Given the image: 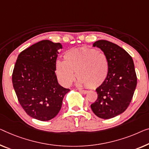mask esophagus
I'll use <instances>...</instances> for the list:
<instances>
[{"label": "esophagus", "instance_id": "1", "mask_svg": "<svg viewBox=\"0 0 149 149\" xmlns=\"http://www.w3.org/2000/svg\"><path fill=\"white\" fill-rule=\"evenodd\" d=\"M79 92H80V93H82V94H87V93L88 92V91H87V90H80V89H79Z\"/></svg>", "mask_w": 149, "mask_h": 149}]
</instances>
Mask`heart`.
Listing matches in <instances>:
<instances>
[{"label": "heart", "instance_id": "heart-1", "mask_svg": "<svg viewBox=\"0 0 149 149\" xmlns=\"http://www.w3.org/2000/svg\"><path fill=\"white\" fill-rule=\"evenodd\" d=\"M64 61L55 63V73L59 81L65 86L72 84L75 78L81 87L96 88L104 83L109 72L108 58L104 53L95 49L82 47L68 51Z\"/></svg>", "mask_w": 149, "mask_h": 149}]
</instances>
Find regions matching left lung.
<instances>
[{"label":"left lung","instance_id":"left-lung-1","mask_svg":"<svg viewBox=\"0 0 149 149\" xmlns=\"http://www.w3.org/2000/svg\"><path fill=\"white\" fill-rule=\"evenodd\" d=\"M93 46L106 55L109 72L104 83L96 90L97 98L91 108L100 118H112L124 112L132 99L137 84L134 62L124 49L110 41L98 40Z\"/></svg>","mask_w":149,"mask_h":149}]
</instances>
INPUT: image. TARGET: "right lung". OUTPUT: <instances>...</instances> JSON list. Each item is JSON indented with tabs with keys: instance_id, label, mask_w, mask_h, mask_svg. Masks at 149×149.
I'll list each match as a JSON object with an SVG mask.
<instances>
[{
	"instance_id": "1",
	"label": "right lung",
	"mask_w": 149,
	"mask_h": 149,
	"mask_svg": "<svg viewBox=\"0 0 149 149\" xmlns=\"http://www.w3.org/2000/svg\"><path fill=\"white\" fill-rule=\"evenodd\" d=\"M59 43L43 40L20 53L12 80L18 100L29 116L47 121L58 114L70 91L58 84L55 63Z\"/></svg>"
}]
</instances>
